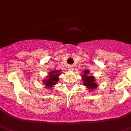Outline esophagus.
I'll list each match as a JSON object with an SVG mask.
<instances>
[{
    "label": "esophagus",
    "instance_id": "34e87169",
    "mask_svg": "<svg viewBox=\"0 0 131 131\" xmlns=\"http://www.w3.org/2000/svg\"><path fill=\"white\" fill-rule=\"evenodd\" d=\"M68 71H73V68H72V66H69V67H68Z\"/></svg>",
    "mask_w": 131,
    "mask_h": 131
}]
</instances>
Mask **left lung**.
Instances as JSON below:
<instances>
[{
  "instance_id": "left-lung-1",
  "label": "left lung",
  "mask_w": 131,
  "mask_h": 131,
  "mask_svg": "<svg viewBox=\"0 0 131 131\" xmlns=\"http://www.w3.org/2000/svg\"><path fill=\"white\" fill-rule=\"evenodd\" d=\"M90 71L89 70H84L83 74H81L82 76V80L83 82V85L86 86L90 91L96 89L98 87V84L96 82V79L93 76L89 75Z\"/></svg>"
}]
</instances>
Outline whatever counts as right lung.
Returning <instances> with one entry per match:
<instances>
[{"label":"right lung","instance_id":"add662e5","mask_svg":"<svg viewBox=\"0 0 131 131\" xmlns=\"http://www.w3.org/2000/svg\"><path fill=\"white\" fill-rule=\"evenodd\" d=\"M60 71V70H54L49 72L46 79L42 80V82L45 85L46 89H50L54 87V85L57 84V82L59 81V75L61 74Z\"/></svg>","mask_w":131,"mask_h":131}]
</instances>
